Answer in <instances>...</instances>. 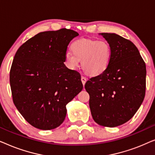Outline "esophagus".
Listing matches in <instances>:
<instances>
[{
    "label": "esophagus",
    "mask_w": 155,
    "mask_h": 155,
    "mask_svg": "<svg viewBox=\"0 0 155 155\" xmlns=\"http://www.w3.org/2000/svg\"><path fill=\"white\" fill-rule=\"evenodd\" d=\"M81 81L82 82V84L84 85V84H85V82H87V78L85 77H84V76H82V77H81Z\"/></svg>",
    "instance_id": "obj_1"
}]
</instances>
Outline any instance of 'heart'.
Segmentation results:
<instances>
[{
	"instance_id": "b5f03b06",
	"label": "heart",
	"mask_w": 155,
	"mask_h": 155,
	"mask_svg": "<svg viewBox=\"0 0 155 155\" xmlns=\"http://www.w3.org/2000/svg\"><path fill=\"white\" fill-rule=\"evenodd\" d=\"M71 51H66L64 58L70 68H75L81 61V66L87 74L97 76L109 66L111 58V48L106 41L82 39L73 41Z\"/></svg>"
}]
</instances>
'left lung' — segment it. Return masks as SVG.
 <instances>
[{
  "label": "left lung",
  "instance_id": "left-lung-1",
  "mask_svg": "<svg viewBox=\"0 0 155 155\" xmlns=\"http://www.w3.org/2000/svg\"><path fill=\"white\" fill-rule=\"evenodd\" d=\"M111 48L107 70L90 78L84 87L90 94L93 119L105 127L128 121L145 98L146 65L135 44L115 33H100Z\"/></svg>",
  "mask_w": 155,
  "mask_h": 155
}]
</instances>
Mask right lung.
<instances>
[{"mask_svg":"<svg viewBox=\"0 0 155 155\" xmlns=\"http://www.w3.org/2000/svg\"><path fill=\"white\" fill-rule=\"evenodd\" d=\"M77 31L65 28L40 32L23 44L10 72L14 104L25 120L41 130L58 127L66 104L83 85L77 71L65 66V54Z\"/></svg>","mask_w":155,"mask_h":155,"instance_id":"1","label":"right lung"}]
</instances>
